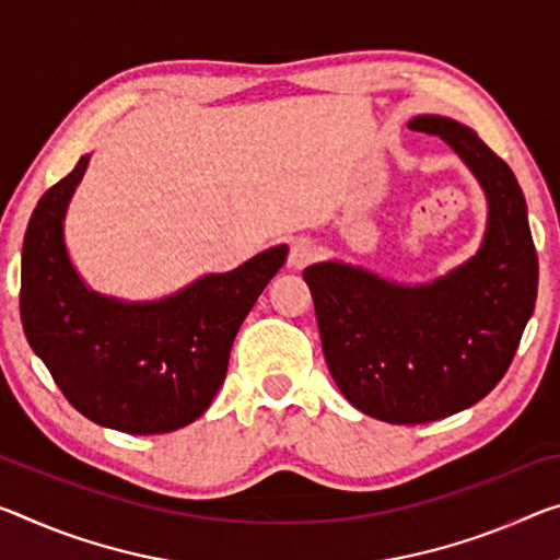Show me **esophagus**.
<instances>
[{
  "mask_svg": "<svg viewBox=\"0 0 560 560\" xmlns=\"http://www.w3.org/2000/svg\"><path fill=\"white\" fill-rule=\"evenodd\" d=\"M316 259V244L306 236H296L289 246V266L291 269H304L306 264Z\"/></svg>",
  "mask_w": 560,
  "mask_h": 560,
  "instance_id": "1",
  "label": "esophagus"
}]
</instances>
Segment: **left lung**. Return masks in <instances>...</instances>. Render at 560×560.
<instances>
[{
  "label": "left lung",
  "mask_w": 560,
  "mask_h": 560,
  "mask_svg": "<svg viewBox=\"0 0 560 560\" xmlns=\"http://www.w3.org/2000/svg\"><path fill=\"white\" fill-rule=\"evenodd\" d=\"M408 127L441 137L483 186L488 226L478 254L416 287L341 261L304 271L336 386L388 423L446 419L493 392L538 294L526 199L509 164L454 119L423 114Z\"/></svg>",
  "instance_id": "obj_1"
}]
</instances>
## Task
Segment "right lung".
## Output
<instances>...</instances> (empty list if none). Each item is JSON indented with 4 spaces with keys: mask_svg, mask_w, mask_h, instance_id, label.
Masks as SVG:
<instances>
[{
    "mask_svg": "<svg viewBox=\"0 0 560 560\" xmlns=\"http://www.w3.org/2000/svg\"><path fill=\"white\" fill-rule=\"evenodd\" d=\"M44 191L22 246L24 336L89 421L124 433H168L197 421L226 378L236 331L289 248L273 246L226 273L147 304L96 294L65 246L69 199L86 172Z\"/></svg>",
    "mask_w": 560,
    "mask_h": 560,
    "instance_id": "add662e5",
    "label": "right lung"
}]
</instances>
